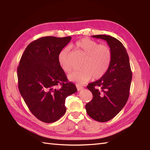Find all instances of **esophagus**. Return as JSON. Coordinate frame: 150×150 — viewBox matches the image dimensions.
I'll use <instances>...</instances> for the list:
<instances>
[{
  "label": "esophagus",
  "mask_w": 150,
  "mask_h": 150,
  "mask_svg": "<svg viewBox=\"0 0 150 150\" xmlns=\"http://www.w3.org/2000/svg\"><path fill=\"white\" fill-rule=\"evenodd\" d=\"M76 87H77V89L78 91H80V90H82V89H83V87L81 86H79V85H76Z\"/></svg>",
  "instance_id": "esophagus-1"
}]
</instances>
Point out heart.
Here are the masks:
<instances>
[{
    "mask_svg": "<svg viewBox=\"0 0 150 150\" xmlns=\"http://www.w3.org/2000/svg\"><path fill=\"white\" fill-rule=\"evenodd\" d=\"M75 50L85 55L82 60L81 70L73 72L69 79L79 84H83L91 78L98 79L105 75L109 68L111 60V51L105 44H98L93 40L84 38L77 41L73 45ZM58 61L64 71L68 73L72 66L69 60V49L66 47L59 53Z\"/></svg>",
    "mask_w": 150,
    "mask_h": 150,
    "instance_id": "obj_1",
    "label": "heart"
}]
</instances>
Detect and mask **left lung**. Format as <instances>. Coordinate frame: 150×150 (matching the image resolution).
Listing matches in <instances>:
<instances>
[{
	"label": "left lung",
	"instance_id": "1",
	"mask_svg": "<svg viewBox=\"0 0 150 150\" xmlns=\"http://www.w3.org/2000/svg\"><path fill=\"white\" fill-rule=\"evenodd\" d=\"M92 37L106 40L111 51L107 72L87 86L93 98L86 105V112L93 119L104 122L115 117L126 104L132 73L128 53L122 42L110 35H98Z\"/></svg>",
	"mask_w": 150,
	"mask_h": 150
}]
</instances>
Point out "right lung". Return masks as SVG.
Returning <instances> with one entry per match:
<instances>
[{"mask_svg": "<svg viewBox=\"0 0 150 150\" xmlns=\"http://www.w3.org/2000/svg\"><path fill=\"white\" fill-rule=\"evenodd\" d=\"M71 39L49 36L33 41L25 49L17 68L20 93L31 112L44 122L60 119L66 111V98L77 91L58 61L59 52Z\"/></svg>", "mask_w": 150, "mask_h": 150, "instance_id": "add662e5", "label": "right lung"}]
</instances>
